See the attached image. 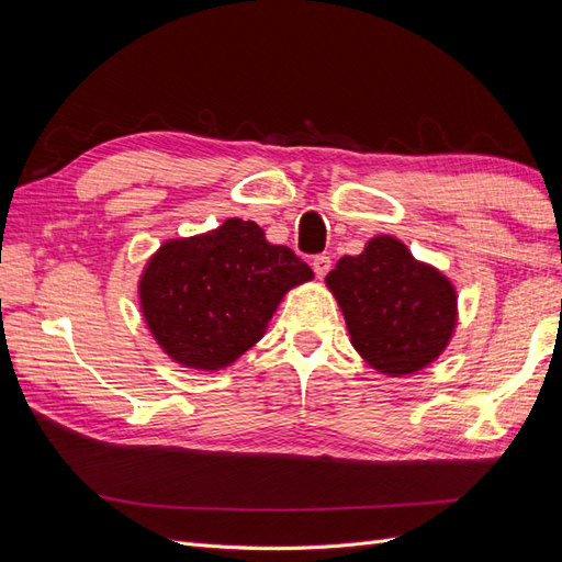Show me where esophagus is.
<instances>
[{
	"label": "esophagus",
	"instance_id": "34e87169",
	"mask_svg": "<svg viewBox=\"0 0 562 562\" xmlns=\"http://www.w3.org/2000/svg\"><path fill=\"white\" fill-rule=\"evenodd\" d=\"M330 267H333V260H330V255H314V260H312V269L316 271V277L318 279H323L330 271Z\"/></svg>",
	"mask_w": 562,
	"mask_h": 562
}]
</instances>
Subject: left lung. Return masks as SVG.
<instances>
[{"mask_svg":"<svg viewBox=\"0 0 562 562\" xmlns=\"http://www.w3.org/2000/svg\"><path fill=\"white\" fill-rule=\"evenodd\" d=\"M326 281L351 345L380 372L407 375L446 349L457 321L454 288L394 236H378L361 255L339 258Z\"/></svg>","mask_w":562,"mask_h":562,"instance_id":"left-lung-1","label":"left lung"}]
</instances>
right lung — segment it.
I'll list each match as a JSON object with an SVG mask.
<instances>
[{
	"label": "right lung",
	"mask_w": 562,
	"mask_h": 562,
	"mask_svg": "<svg viewBox=\"0 0 562 562\" xmlns=\"http://www.w3.org/2000/svg\"><path fill=\"white\" fill-rule=\"evenodd\" d=\"M314 271L285 246H271L250 220L159 248L140 279L151 335L173 361L217 370L265 335L283 293Z\"/></svg>",
	"instance_id": "right-lung-1"
}]
</instances>
